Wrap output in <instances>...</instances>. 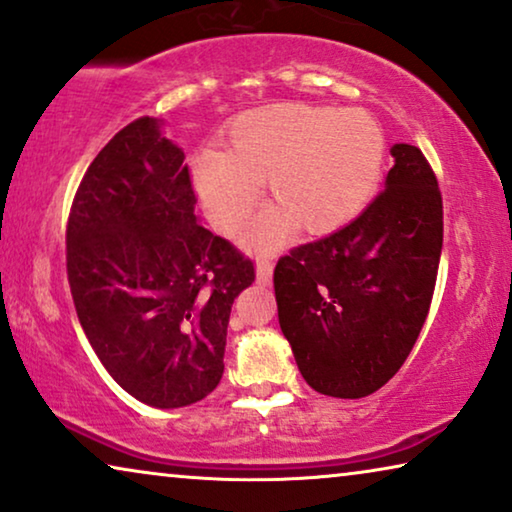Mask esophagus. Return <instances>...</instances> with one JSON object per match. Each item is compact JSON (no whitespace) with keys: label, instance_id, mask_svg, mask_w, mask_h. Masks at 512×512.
I'll return each mask as SVG.
<instances>
[{"label":"esophagus","instance_id":"obj_1","mask_svg":"<svg viewBox=\"0 0 512 512\" xmlns=\"http://www.w3.org/2000/svg\"><path fill=\"white\" fill-rule=\"evenodd\" d=\"M256 282L263 284V286H268L272 282V261H270V258H258Z\"/></svg>","mask_w":512,"mask_h":512}]
</instances>
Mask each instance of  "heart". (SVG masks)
<instances>
[{"instance_id":"1","label":"heart","mask_w":512,"mask_h":512,"mask_svg":"<svg viewBox=\"0 0 512 512\" xmlns=\"http://www.w3.org/2000/svg\"><path fill=\"white\" fill-rule=\"evenodd\" d=\"M387 139L368 111L303 102L268 104L235 118L226 153L193 158V184L214 226L233 235L268 181L275 202L251 230L258 251L275 249L289 228L324 235L359 216L380 184Z\"/></svg>"}]
</instances>
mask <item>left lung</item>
<instances>
[{
    "instance_id": "8db88e82",
    "label": "left lung",
    "mask_w": 512,
    "mask_h": 512,
    "mask_svg": "<svg viewBox=\"0 0 512 512\" xmlns=\"http://www.w3.org/2000/svg\"><path fill=\"white\" fill-rule=\"evenodd\" d=\"M387 186L349 226L275 265L279 326L314 391L363 398L415 347L436 289L443 195L417 146L396 144Z\"/></svg>"
}]
</instances>
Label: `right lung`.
<instances>
[{"label":"right lung","instance_id":"right-lung-1","mask_svg":"<svg viewBox=\"0 0 512 512\" xmlns=\"http://www.w3.org/2000/svg\"><path fill=\"white\" fill-rule=\"evenodd\" d=\"M184 151L142 116L97 153L67 221V279L109 375L153 408H184L223 375L230 307L251 258L195 216Z\"/></svg>","mask_w":512,"mask_h":512}]
</instances>
